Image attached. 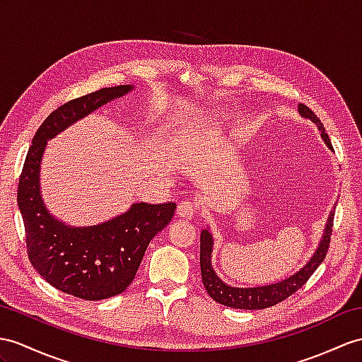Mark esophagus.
Listing matches in <instances>:
<instances>
[{
  "label": "esophagus",
  "mask_w": 362,
  "mask_h": 362,
  "mask_svg": "<svg viewBox=\"0 0 362 362\" xmlns=\"http://www.w3.org/2000/svg\"><path fill=\"white\" fill-rule=\"evenodd\" d=\"M176 214L182 219H192L193 215H195V206L189 201H181L178 207H176Z\"/></svg>",
  "instance_id": "esophagus-1"
}]
</instances>
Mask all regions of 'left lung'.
<instances>
[{
	"label": "left lung",
	"instance_id": "left-lung-1",
	"mask_svg": "<svg viewBox=\"0 0 362 362\" xmlns=\"http://www.w3.org/2000/svg\"><path fill=\"white\" fill-rule=\"evenodd\" d=\"M299 117L303 119L312 121L313 124L318 127L320 135L330 151L333 152V147L330 143V138L325 132L324 126L321 124L320 118L307 107L304 104L298 105ZM334 207L330 210L327 223L324 226L322 236L316 245L313 255L310 257L301 269H298L293 275H288L287 278L275 281V283L264 284V286H253V287H236L227 284L226 281L218 276L214 266H211V253H214V235H211L210 227L202 228L201 232V247H199V264H201V276L202 284H204L207 293L211 299L216 303L232 307V308H244V310H261L270 305H275L295 293L299 287H303L305 281L312 276V273L318 269L320 264L324 261L325 255H327L330 235H332V226H333V216H334Z\"/></svg>",
	"mask_w": 362,
	"mask_h": 362
}]
</instances>
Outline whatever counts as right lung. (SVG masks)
I'll use <instances>...</instances> for the list:
<instances>
[{
	"mask_svg": "<svg viewBox=\"0 0 362 362\" xmlns=\"http://www.w3.org/2000/svg\"><path fill=\"white\" fill-rule=\"evenodd\" d=\"M135 90L105 87L52 112L37 130L18 184V207L32 266L61 292L87 301L119 295L134 281L148 243L170 223L175 202H134L124 214L93 226H70L50 214L41 192L47 141L107 103Z\"/></svg>",
	"mask_w": 362,
	"mask_h": 362,
	"instance_id": "1",
	"label": "right lung"
}]
</instances>
